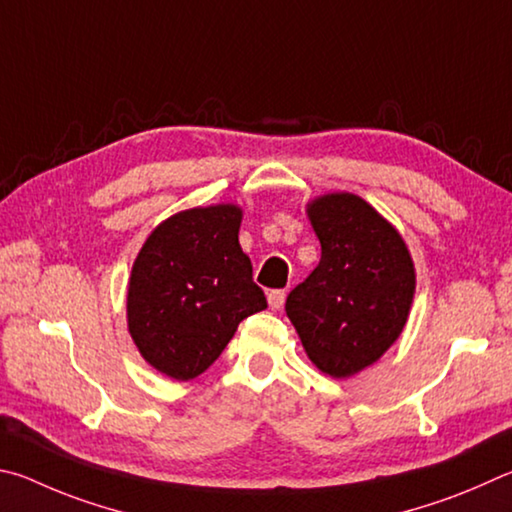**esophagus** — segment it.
Masks as SVG:
<instances>
[{
  "label": "esophagus",
  "instance_id": "34e87169",
  "mask_svg": "<svg viewBox=\"0 0 512 512\" xmlns=\"http://www.w3.org/2000/svg\"><path fill=\"white\" fill-rule=\"evenodd\" d=\"M285 297H288V292L285 290H270L267 292V303H270L272 310H279V308H283Z\"/></svg>",
  "mask_w": 512,
  "mask_h": 512
}]
</instances>
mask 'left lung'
<instances>
[{
    "label": "left lung",
    "instance_id": "8db88e82",
    "mask_svg": "<svg viewBox=\"0 0 512 512\" xmlns=\"http://www.w3.org/2000/svg\"><path fill=\"white\" fill-rule=\"evenodd\" d=\"M321 261L288 294L285 312L312 364L351 378L378 362L400 337L414 301L416 274L405 240L351 193L308 204Z\"/></svg>",
    "mask_w": 512,
    "mask_h": 512
}]
</instances>
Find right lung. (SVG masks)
<instances>
[{"instance_id": "add662e5", "label": "right lung", "mask_w": 512, "mask_h": 512, "mask_svg": "<svg viewBox=\"0 0 512 512\" xmlns=\"http://www.w3.org/2000/svg\"><path fill=\"white\" fill-rule=\"evenodd\" d=\"M233 204L188 209L150 233L132 265L128 328L150 366L193 380L218 360L242 319L267 308L238 242Z\"/></svg>"}]
</instances>
